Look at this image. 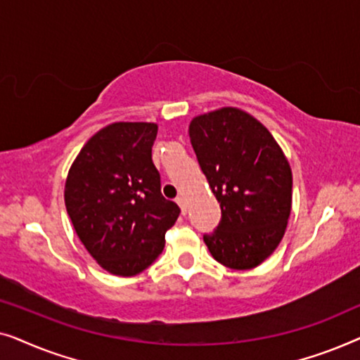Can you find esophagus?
Returning <instances> with one entry per match:
<instances>
[{"instance_id": "esophagus-1", "label": "esophagus", "mask_w": 360, "mask_h": 360, "mask_svg": "<svg viewBox=\"0 0 360 360\" xmlns=\"http://www.w3.org/2000/svg\"><path fill=\"white\" fill-rule=\"evenodd\" d=\"M176 205H179L180 206V210H181V213H186V200H185V196H176Z\"/></svg>"}]
</instances>
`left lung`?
Returning a JSON list of instances; mask_svg holds the SVG:
<instances>
[{
    "mask_svg": "<svg viewBox=\"0 0 360 360\" xmlns=\"http://www.w3.org/2000/svg\"><path fill=\"white\" fill-rule=\"evenodd\" d=\"M188 134L221 206L205 244L226 267H257L278 248L292 211V169L282 147L262 122L233 106L193 117Z\"/></svg>",
    "mask_w": 360,
    "mask_h": 360,
    "instance_id": "1",
    "label": "left lung"
}]
</instances>
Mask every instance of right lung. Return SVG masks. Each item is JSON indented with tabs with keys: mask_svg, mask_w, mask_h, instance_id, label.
Here are the masks:
<instances>
[{
	"mask_svg": "<svg viewBox=\"0 0 360 360\" xmlns=\"http://www.w3.org/2000/svg\"><path fill=\"white\" fill-rule=\"evenodd\" d=\"M155 122H112L82 147L65 180L67 213L101 269L132 277L159 257L180 208L160 193Z\"/></svg>",
	"mask_w": 360,
	"mask_h": 360,
	"instance_id": "add662e5",
	"label": "right lung"
}]
</instances>
